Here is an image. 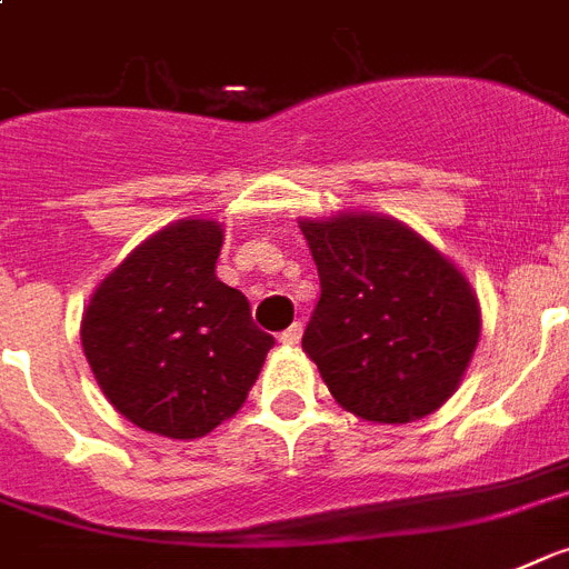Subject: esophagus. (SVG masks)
<instances>
[{"instance_id": "esophagus-1", "label": "esophagus", "mask_w": 569, "mask_h": 569, "mask_svg": "<svg viewBox=\"0 0 569 569\" xmlns=\"http://www.w3.org/2000/svg\"><path fill=\"white\" fill-rule=\"evenodd\" d=\"M299 340H302V322H293L288 331H281L279 335L281 346H299Z\"/></svg>"}]
</instances>
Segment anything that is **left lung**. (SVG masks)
I'll return each instance as SVG.
<instances>
[{
    "label": "left lung",
    "mask_w": 569,
    "mask_h": 569,
    "mask_svg": "<svg viewBox=\"0 0 569 569\" xmlns=\"http://www.w3.org/2000/svg\"><path fill=\"white\" fill-rule=\"evenodd\" d=\"M319 270L302 351L346 412L407 425L462 383L480 342L477 290L442 250L378 211L299 218Z\"/></svg>",
    "instance_id": "8db88e82"
}]
</instances>
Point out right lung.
I'll return each instance as SVG.
<instances>
[{
  "mask_svg": "<svg viewBox=\"0 0 569 569\" xmlns=\"http://www.w3.org/2000/svg\"><path fill=\"white\" fill-rule=\"evenodd\" d=\"M223 227L173 220L101 279L81 346L107 401L148 433L200 439L241 410L273 337L214 273Z\"/></svg>",
  "mask_w": 569,
  "mask_h": 569,
  "instance_id": "obj_1",
  "label": "right lung"
}]
</instances>
